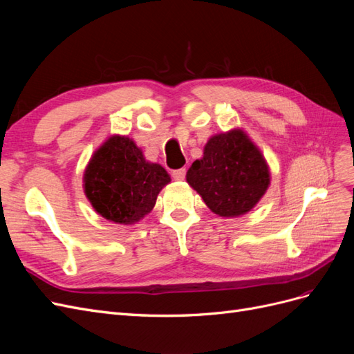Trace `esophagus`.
<instances>
[{"label":"esophagus","mask_w":354,"mask_h":354,"mask_svg":"<svg viewBox=\"0 0 354 354\" xmlns=\"http://www.w3.org/2000/svg\"><path fill=\"white\" fill-rule=\"evenodd\" d=\"M185 177H186V168H180V169L173 171V178L174 180L181 181V180H185Z\"/></svg>","instance_id":"1"}]
</instances>
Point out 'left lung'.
<instances>
[{
  "mask_svg": "<svg viewBox=\"0 0 354 354\" xmlns=\"http://www.w3.org/2000/svg\"><path fill=\"white\" fill-rule=\"evenodd\" d=\"M189 186L220 217L233 218L250 212L270 186L264 155L241 128L209 137L203 155L190 165Z\"/></svg>",
  "mask_w": 354,
  "mask_h": 354,
  "instance_id": "obj_1",
  "label": "left lung"
}]
</instances>
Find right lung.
<instances>
[{
  "instance_id": "add662e5",
  "label": "right lung",
  "mask_w": 354,
  "mask_h": 354,
  "mask_svg": "<svg viewBox=\"0 0 354 354\" xmlns=\"http://www.w3.org/2000/svg\"><path fill=\"white\" fill-rule=\"evenodd\" d=\"M169 181L165 168L146 160L134 140L113 134L85 167L84 194L99 216L128 226L153 209Z\"/></svg>"
}]
</instances>
